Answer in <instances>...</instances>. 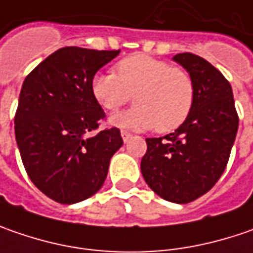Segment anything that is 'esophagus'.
Masks as SVG:
<instances>
[{"mask_svg":"<svg viewBox=\"0 0 253 253\" xmlns=\"http://www.w3.org/2000/svg\"><path fill=\"white\" fill-rule=\"evenodd\" d=\"M122 138H123V141L125 143H127L130 138H131V134L128 133V131H125V130H122Z\"/></svg>","mask_w":253,"mask_h":253,"instance_id":"obj_1","label":"esophagus"}]
</instances>
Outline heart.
<instances>
[{"label":"heart","mask_w":253,"mask_h":253,"mask_svg":"<svg viewBox=\"0 0 253 253\" xmlns=\"http://www.w3.org/2000/svg\"><path fill=\"white\" fill-rule=\"evenodd\" d=\"M116 73H96L90 83L97 103L116 112L133 99L137 106L110 117L113 126L167 133L191 113L194 82L188 72L146 53H134L116 63Z\"/></svg>","instance_id":"1"}]
</instances>
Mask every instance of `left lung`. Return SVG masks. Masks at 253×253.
Returning a JSON list of instances; mask_svg holds the SVG:
<instances>
[{"label":"left lung","mask_w":253,"mask_h":253,"mask_svg":"<svg viewBox=\"0 0 253 253\" xmlns=\"http://www.w3.org/2000/svg\"><path fill=\"white\" fill-rule=\"evenodd\" d=\"M172 59L191 76L194 105L187 120L174 133L146 138L141 174L161 198L187 204L210 191L222 175L239 119L232 87L221 72L188 52Z\"/></svg>","instance_id":"left-lung-1"}]
</instances>
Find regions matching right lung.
<instances>
[{
	"mask_svg": "<svg viewBox=\"0 0 253 253\" xmlns=\"http://www.w3.org/2000/svg\"><path fill=\"white\" fill-rule=\"evenodd\" d=\"M119 52L61 48L24 81L15 113L19 154L31 181L56 203H79L99 191L123 144L116 127L87 137L105 119L90 83Z\"/></svg>",
	"mask_w": 253,
	"mask_h": 253,
	"instance_id": "1",
	"label": "right lung"
}]
</instances>
